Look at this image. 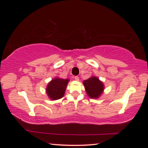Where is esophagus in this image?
Returning a JSON list of instances; mask_svg holds the SVG:
<instances>
[{"label":"esophagus","instance_id":"34e87169","mask_svg":"<svg viewBox=\"0 0 148 148\" xmlns=\"http://www.w3.org/2000/svg\"><path fill=\"white\" fill-rule=\"evenodd\" d=\"M75 80L77 81V82H78V81L79 80V77H78V76H75Z\"/></svg>","mask_w":148,"mask_h":148}]
</instances>
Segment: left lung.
Wrapping results in <instances>:
<instances>
[{"label": "left lung", "mask_w": 148, "mask_h": 148, "mask_svg": "<svg viewBox=\"0 0 148 148\" xmlns=\"http://www.w3.org/2000/svg\"><path fill=\"white\" fill-rule=\"evenodd\" d=\"M83 84L85 87L86 94L91 98L98 99L104 92V85L102 81L96 76H92L88 79L84 80Z\"/></svg>", "instance_id": "left-lung-1"}]
</instances>
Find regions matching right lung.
Listing matches in <instances>:
<instances>
[{
	"label": "right lung",
	"instance_id": "obj_1",
	"mask_svg": "<svg viewBox=\"0 0 148 148\" xmlns=\"http://www.w3.org/2000/svg\"><path fill=\"white\" fill-rule=\"evenodd\" d=\"M69 82V79H62L58 77H54L48 83L46 92L50 100H56L64 96L65 90Z\"/></svg>",
	"mask_w": 148,
	"mask_h": 148
}]
</instances>
